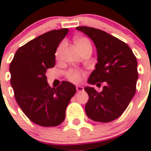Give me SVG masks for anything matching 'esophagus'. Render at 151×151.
<instances>
[{"instance_id":"esophagus-1","label":"esophagus","mask_w":151,"mask_h":151,"mask_svg":"<svg viewBox=\"0 0 151 151\" xmlns=\"http://www.w3.org/2000/svg\"><path fill=\"white\" fill-rule=\"evenodd\" d=\"M76 91L77 92H81V91H84V88L82 86H76Z\"/></svg>"}]
</instances>
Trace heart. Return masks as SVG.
<instances>
[{"instance_id": "heart-1", "label": "heart", "mask_w": 151, "mask_h": 151, "mask_svg": "<svg viewBox=\"0 0 151 151\" xmlns=\"http://www.w3.org/2000/svg\"><path fill=\"white\" fill-rule=\"evenodd\" d=\"M75 43L76 45L78 47V49L79 50H82L83 48L86 47L88 46H91V45L90 41L88 39H87L86 38H84V37H78L75 39ZM64 45L65 43L62 42L60 45H59L58 48H57V51H56V58L57 59H59L61 55V53H62V50L64 47ZM66 76L69 78L71 82H74V83H78L79 82L82 78V74L81 72L78 71V70H75V69H71L69 70L67 73H66Z\"/></svg>"}]
</instances>
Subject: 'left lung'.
I'll use <instances>...</instances> for the list:
<instances>
[{
  "label": "left lung",
  "mask_w": 151,
  "mask_h": 151,
  "mask_svg": "<svg viewBox=\"0 0 151 151\" xmlns=\"http://www.w3.org/2000/svg\"><path fill=\"white\" fill-rule=\"evenodd\" d=\"M76 29L88 36L97 49V63L88 82L106 84L101 92L89 86L85 88L89 96L85 113L95 122L115 120L124 113L135 94L137 59L129 45L104 31L88 26H78Z\"/></svg>",
  "instance_id": "1"
}]
</instances>
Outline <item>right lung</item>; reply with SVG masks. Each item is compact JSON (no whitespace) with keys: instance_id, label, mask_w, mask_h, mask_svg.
I'll use <instances>...</instances> for the list:
<instances>
[{"instance_id":"right-lung-1","label":"right lung","mask_w":151,"mask_h":151,"mask_svg":"<svg viewBox=\"0 0 151 151\" xmlns=\"http://www.w3.org/2000/svg\"><path fill=\"white\" fill-rule=\"evenodd\" d=\"M68 29L52 30L31 40L16 52L10 65V84L16 101L26 116L37 125L50 127L62 123L76 88L63 81L51 88L47 69L55 66L57 48Z\"/></svg>"}]
</instances>
